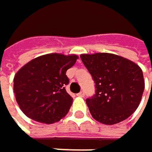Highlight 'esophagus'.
<instances>
[{
	"label": "esophagus",
	"mask_w": 152,
	"mask_h": 152,
	"mask_svg": "<svg viewBox=\"0 0 152 152\" xmlns=\"http://www.w3.org/2000/svg\"><path fill=\"white\" fill-rule=\"evenodd\" d=\"M77 96H81V97H83V96H84V91H83V90L80 91V92L77 94Z\"/></svg>",
	"instance_id": "esophagus-1"
}]
</instances>
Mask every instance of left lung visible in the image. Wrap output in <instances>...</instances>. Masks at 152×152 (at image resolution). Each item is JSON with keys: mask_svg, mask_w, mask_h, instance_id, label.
<instances>
[{"mask_svg": "<svg viewBox=\"0 0 152 152\" xmlns=\"http://www.w3.org/2000/svg\"><path fill=\"white\" fill-rule=\"evenodd\" d=\"M95 83V94L86 99L90 114L104 124H115L132 115L140 104L145 80L138 65L117 55H81Z\"/></svg>", "mask_w": 152, "mask_h": 152, "instance_id": "left-lung-1", "label": "left lung"}]
</instances>
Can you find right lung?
Wrapping results in <instances>:
<instances>
[{"label":"right lung","mask_w":152,"mask_h":152,"mask_svg":"<svg viewBox=\"0 0 152 152\" xmlns=\"http://www.w3.org/2000/svg\"><path fill=\"white\" fill-rule=\"evenodd\" d=\"M77 56L48 54L28 62L14 78L17 104L28 117L42 124L58 122L69 110L73 98L67 93L66 72Z\"/></svg>","instance_id":"add662e5"}]
</instances>
